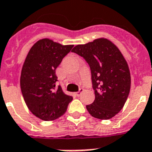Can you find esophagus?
I'll list each match as a JSON object with an SVG mask.
<instances>
[{"label":"esophagus","mask_w":152,"mask_h":152,"mask_svg":"<svg viewBox=\"0 0 152 152\" xmlns=\"http://www.w3.org/2000/svg\"><path fill=\"white\" fill-rule=\"evenodd\" d=\"M83 91H84V89L83 88H80V89H79V91H77V92H76V96H81V94L82 93V92H83Z\"/></svg>","instance_id":"obj_1"}]
</instances>
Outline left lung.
Returning <instances> with one entry per match:
<instances>
[{
	"instance_id": "obj_1",
	"label": "left lung",
	"mask_w": 152,
	"mask_h": 152,
	"mask_svg": "<svg viewBox=\"0 0 152 152\" xmlns=\"http://www.w3.org/2000/svg\"><path fill=\"white\" fill-rule=\"evenodd\" d=\"M71 52L85 59L89 65L95 100L86 109L91 116L109 120L124 107L130 89L127 63L115 45L106 39H98L77 45Z\"/></svg>"
}]
</instances>
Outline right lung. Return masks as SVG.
<instances>
[{
  "label": "right lung",
  "mask_w": 152,
  "mask_h": 152,
  "mask_svg": "<svg viewBox=\"0 0 152 152\" xmlns=\"http://www.w3.org/2000/svg\"><path fill=\"white\" fill-rule=\"evenodd\" d=\"M72 47L43 39L33 45L26 56L20 78L21 90L30 111L41 120L59 118L73 99L56 84V67Z\"/></svg>",
  "instance_id": "right-lung-1"
}]
</instances>
